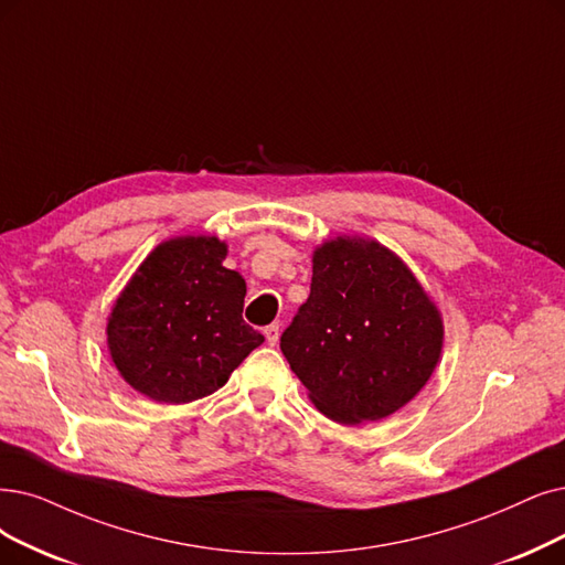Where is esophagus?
I'll list each match as a JSON object with an SVG mask.
<instances>
[{
    "mask_svg": "<svg viewBox=\"0 0 565 565\" xmlns=\"http://www.w3.org/2000/svg\"><path fill=\"white\" fill-rule=\"evenodd\" d=\"M264 335H266V343H268V345H276L278 338H280V324L274 322V324L264 327Z\"/></svg>",
    "mask_w": 565,
    "mask_h": 565,
    "instance_id": "esophagus-1",
    "label": "esophagus"
}]
</instances>
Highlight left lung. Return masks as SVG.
I'll use <instances>...</instances> for the list:
<instances>
[{
	"label": "left lung",
	"instance_id": "8db88e82",
	"mask_svg": "<svg viewBox=\"0 0 565 565\" xmlns=\"http://www.w3.org/2000/svg\"><path fill=\"white\" fill-rule=\"evenodd\" d=\"M443 322L394 253L341 236L312 255L310 297L280 350L318 411L338 424L377 422L431 377Z\"/></svg>",
	"mask_w": 565,
	"mask_h": 565
}]
</instances>
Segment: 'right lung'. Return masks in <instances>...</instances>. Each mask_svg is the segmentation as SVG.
Returning <instances> with one entry per match:
<instances>
[{
    "instance_id": "1",
    "label": "right lung",
    "mask_w": 565,
    "mask_h": 565,
    "mask_svg": "<svg viewBox=\"0 0 565 565\" xmlns=\"http://www.w3.org/2000/svg\"><path fill=\"white\" fill-rule=\"evenodd\" d=\"M227 245L183 236L157 245L108 318L113 364L157 403L209 396L264 335L245 324V280L224 268Z\"/></svg>"
}]
</instances>
